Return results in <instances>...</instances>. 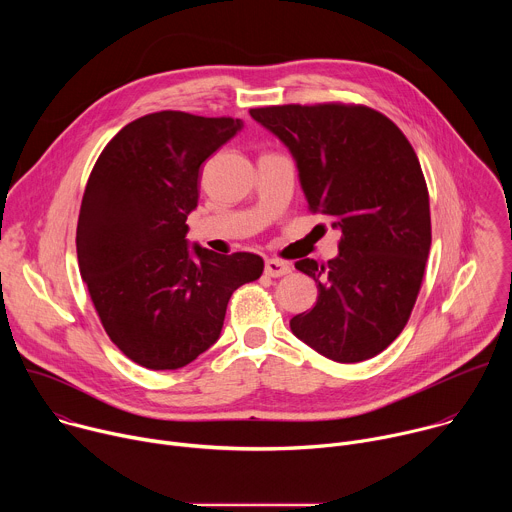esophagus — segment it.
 Wrapping results in <instances>:
<instances>
[{
    "instance_id": "34e87169",
    "label": "esophagus",
    "mask_w": 512,
    "mask_h": 512,
    "mask_svg": "<svg viewBox=\"0 0 512 512\" xmlns=\"http://www.w3.org/2000/svg\"><path fill=\"white\" fill-rule=\"evenodd\" d=\"M289 271H291V265L287 261H279V259L265 261V273L269 277H281V275H287Z\"/></svg>"
}]
</instances>
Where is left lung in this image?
<instances>
[{
    "label": "left lung",
    "instance_id": "8db88e82",
    "mask_svg": "<svg viewBox=\"0 0 512 512\" xmlns=\"http://www.w3.org/2000/svg\"><path fill=\"white\" fill-rule=\"evenodd\" d=\"M296 158L308 208L342 231L338 257L302 259L318 302L289 320L322 356L360 362L405 328L431 245L427 184L403 131L367 105H271L249 111Z\"/></svg>",
    "mask_w": 512,
    "mask_h": 512
}]
</instances>
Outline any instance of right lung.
I'll return each instance as SVG.
<instances>
[{
    "mask_svg": "<svg viewBox=\"0 0 512 512\" xmlns=\"http://www.w3.org/2000/svg\"><path fill=\"white\" fill-rule=\"evenodd\" d=\"M233 117L158 111L127 123L89 176L79 269L111 342L152 371H176L221 336L233 291L263 273L255 253L190 257L198 174L239 129Z\"/></svg>",
    "mask_w": 512,
    "mask_h": 512,
    "instance_id": "obj_1",
    "label": "right lung"
}]
</instances>
